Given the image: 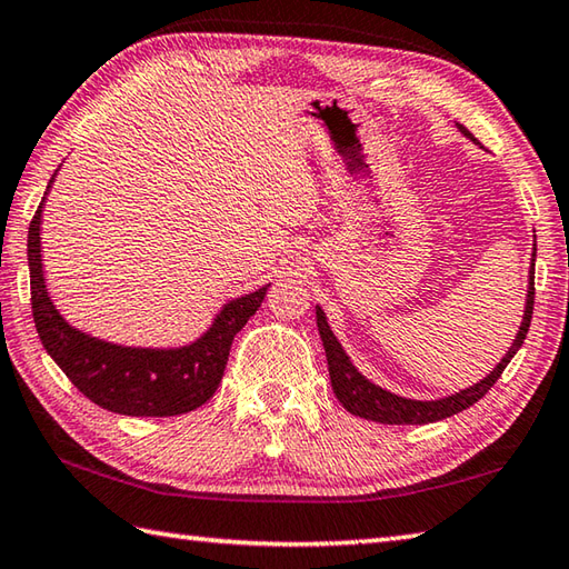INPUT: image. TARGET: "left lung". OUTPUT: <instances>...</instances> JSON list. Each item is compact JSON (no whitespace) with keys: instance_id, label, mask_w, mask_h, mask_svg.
<instances>
[{"instance_id":"left-lung-1","label":"left lung","mask_w":569,"mask_h":569,"mask_svg":"<svg viewBox=\"0 0 569 569\" xmlns=\"http://www.w3.org/2000/svg\"><path fill=\"white\" fill-rule=\"evenodd\" d=\"M459 130L463 132L466 138L476 140L469 130L463 126H459ZM532 261H536V253H532ZM532 303H536V281H532V271H530V288H528V298H526V313H522V322L520 330L510 345V350L506 352V358L496 365V370L483 377L481 382L461 389L451 397L443 399H433V402H417V399H405L397 397L387 389L372 385L370 380L355 370V365L350 362L348 355H345L342 345L338 342V338L332 336V330L326 320V313L320 308H316V318H318V332L322 338V348H326V358H328V372H330V382H332V392H336L338 402L350 411L355 417L370 419V421H380V425H431V421L447 419L459 415V411L469 409L471 405H476L488 389H491L498 377L503 375V370L508 367V362L516 358V352L520 350L522 340H526L528 330H530V320H532Z\"/></svg>"}]
</instances>
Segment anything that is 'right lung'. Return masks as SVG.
I'll use <instances>...</instances> for the list:
<instances>
[{"instance_id": "add662e5", "label": "right lung", "mask_w": 569, "mask_h": 569, "mask_svg": "<svg viewBox=\"0 0 569 569\" xmlns=\"http://www.w3.org/2000/svg\"><path fill=\"white\" fill-rule=\"evenodd\" d=\"M53 177L49 180V187ZM49 192V189H47ZM41 211L29 224L31 313L43 348L93 405L126 417H174L202 407L224 377L233 336L263 303L269 286L231 300L192 345L177 350L122 348L71 328L43 286L41 271Z\"/></svg>"}]
</instances>
